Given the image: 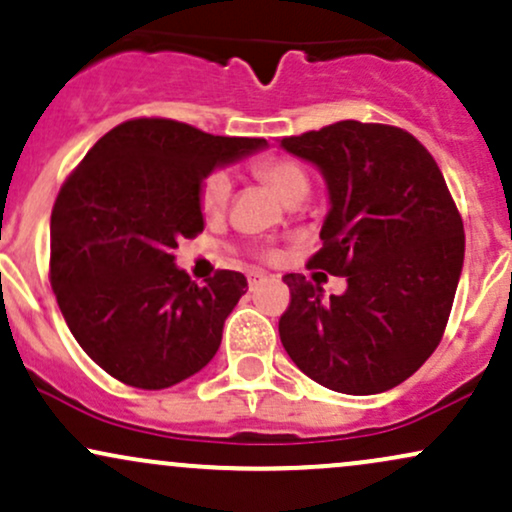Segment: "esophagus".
<instances>
[{"label": "esophagus", "instance_id": "34e87169", "mask_svg": "<svg viewBox=\"0 0 512 512\" xmlns=\"http://www.w3.org/2000/svg\"><path fill=\"white\" fill-rule=\"evenodd\" d=\"M261 280H266V275H263L261 270H254V273H249V287H256Z\"/></svg>", "mask_w": 512, "mask_h": 512}]
</instances>
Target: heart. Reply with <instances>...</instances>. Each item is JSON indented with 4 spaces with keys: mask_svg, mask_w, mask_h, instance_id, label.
Here are the masks:
<instances>
[{
    "mask_svg": "<svg viewBox=\"0 0 512 512\" xmlns=\"http://www.w3.org/2000/svg\"><path fill=\"white\" fill-rule=\"evenodd\" d=\"M254 172L268 186L278 191L285 203H302L311 191L309 170L299 160L287 155H263L254 162ZM232 196V177L227 170H213L198 189V206L206 215H220Z\"/></svg>",
    "mask_w": 512,
    "mask_h": 512,
    "instance_id": "b5f03b06",
    "label": "heart"
}]
</instances>
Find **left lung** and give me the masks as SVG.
<instances>
[{"label": "left lung", "instance_id": "obj_1", "mask_svg": "<svg viewBox=\"0 0 512 512\" xmlns=\"http://www.w3.org/2000/svg\"><path fill=\"white\" fill-rule=\"evenodd\" d=\"M321 170L330 210L309 268L347 278L321 285L287 273L280 340L306 376L335 393L400 386L434 354L465 261V230L436 160L405 129L354 119L282 138Z\"/></svg>", "mask_w": 512, "mask_h": 512}]
</instances>
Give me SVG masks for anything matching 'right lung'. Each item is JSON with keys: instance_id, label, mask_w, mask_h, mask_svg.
Returning a JSON list of instances; mask_svg holds the SVG:
<instances>
[{"instance_id": "1", "label": "right lung", "mask_w": 512, "mask_h": 512, "mask_svg": "<svg viewBox=\"0 0 512 512\" xmlns=\"http://www.w3.org/2000/svg\"><path fill=\"white\" fill-rule=\"evenodd\" d=\"M261 148L266 138L141 117L107 131L66 177L50 220V282L71 335L117 381L162 390L215 357L246 278L218 270L198 287L172 251L203 232L198 189L213 167Z\"/></svg>"}]
</instances>
